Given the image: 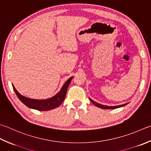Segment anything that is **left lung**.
Returning <instances> with one entry per match:
<instances>
[{"label": "left lung", "mask_w": 151, "mask_h": 151, "mask_svg": "<svg viewBox=\"0 0 151 151\" xmlns=\"http://www.w3.org/2000/svg\"><path fill=\"white\" fill-rule=\"evenodd\" d=\"M90 101H91V103H93V104L95 105L96 106H97V107H99L101 109H117V108H120V107H124V106H126V105H128L129 103H125V104H123V105H116V106H107V105H101V104H99V103H97L96 101H94L93 100H92L91 99L89 98Z\"/></svg>", "instance_id": "obj_1"}]
</instances>
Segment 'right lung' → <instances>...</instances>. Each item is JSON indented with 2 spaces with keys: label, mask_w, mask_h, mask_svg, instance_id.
<instances>
[{
  "label": "right lung",
  "mask_w": 151,
  "mask_h": 151,
  "mask_svg": "<svg viewBox=\"0 0 151 151\" xmlns=\"http://www.w3.org/2000/svg\"><path fill=\"white\" fill-rule=\"evenodd\" d=\"M73 78V76L67 80L57 94H55L54 96L50 97V98L45 99H35L25 97L21 95L15 88L13 84L12 86L17 97L27 107L32 109H35V110L45 111L52 110V109L58 107L63 103L65 98L67 88L69 87L70 82H71Z\"/></svg>",
  "instance_id": "right-lung-1"
}]
</instances>
